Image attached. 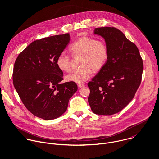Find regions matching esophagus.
Returning <instances> with one entry per match:
<instances>
[{
	"instance_id": "obj_1",
	"label": "esophagus",
	"mask_w": 159,
	"mask_h": 159,
	"mask_svg": "<svg viewBox=\"0 0 159 159\" xmlns=\"http://www.w3.org/2000/svg\"><path fill=\"white\" fill-rule=\"evenodd\" d=\"M84 86V84H78V87L80 88H83Z\"/></svg>"
}]
</instances>
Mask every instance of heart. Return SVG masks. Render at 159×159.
Returning a JSON list of instances; mask_svg holds the SVG:
<instances>
[{
    "mask_svg": "<svg viewBox=\"0 0 159 159\" xmlns=\"http://www.w3.org/2000/svg\"><path fill=\"white\" fill-rule=\"evenodd\" d=\"M70 49L75 56H82V68L75 70L66 76V81L76 83H83L92 75V69L98 71L105 65L108 56L107 46L102 41L89 37H83L70 46ZM56 65L61 70L68 72L71 70L70 57L65 54H59Z\"/></svg>",
    "mask_w": 159,
    "mask_h": 159,
    "instance_id": "heart-1",
    "label": "heart"
}]
</instances>
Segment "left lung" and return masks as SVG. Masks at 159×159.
<instances>
[{
  "label": "left lung",
  "mask_w": 159,
  "mask_h": 159,
  "mask_svg": "<svg viewBox=\"0 0 159 159\" xmlns=\"http://www.w3.org/2000/svg\"><path fill=\"white\" fill-rule=\"evenodd\" d=\"M93 34L101 36L108 50L103 67L88 84V102L93 113L112 115L120 111L134 98L143 71L136 46L114 27H99Z\"/></svg>",
  "instance_id": "1"
}]
</instances>
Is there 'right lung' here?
<instances>
[{"mask_svg": "<svg viewBox=\"0 0 159 159\" xmlns=\"http://www.w3.org/2000/svg\"><path fill=\"white\" fill-rule=\"evenodd\" d=\"M70 40L69 34L35 40L18 56L13 82L26 108L44 120L57 118L67 108L78 90L74 82L61 83L63 72L56 60Z\"/></svg>", "mask_w": 159, "mask_h": 159, "instance_id": "1", "label": "right lung"}]
</instances>
